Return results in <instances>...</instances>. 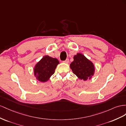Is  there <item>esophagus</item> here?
Here are the masks:
<instances>
[{
	"label": "esophagus",
	"instance_id": "esophagus-1",
	"mask_svg": "<svg viewBox=\"0 0 126 126\" xmlns=\"http://www.w3.org/2000/svg\"><path fill=\"white\" fill-rule=\"evenodd\" d=\"M63 62L64 63H68L69 62V59H66L65 61H63Z\"/></svg>",
	"mask_w": 126,
	"mask_h": 126
}]
</instances>
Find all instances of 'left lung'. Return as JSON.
<instances>
[{"mask_svg": "<svg viewBox=\"0 0 126 126\" xmlns=\"http://www.w3.org/2000/svg\"><path fill=\"white\" fill-rule=\"evenodd\" d=\"M73 59L70 64V68L73 73L81 80L86 81L90 79L95 71L93 63L81 53L74 55Z\"/></svg>", "mask_w": 126, "mask_h": 126, "instance_id": "1", "label": "left lung"}]
</instances>
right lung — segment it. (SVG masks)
<instances>
[{
	"label": "right lung",
	"mask_w": 126,
	"mask_h": 126,
	"mask_svg": "<svg viewBox=\"0 0 126 126\" xmlns=\"http://www.w3.org/2000/svg\"><path fill=\"white\" fill-rule=\"evenodd\" d=\"M59 64L57 59L45 55L36 64L34 69V75L37 80L42 82L47 81L54 73Z\"/></svg>",
	"instance_id": "add662e5"
}]
</instances>
